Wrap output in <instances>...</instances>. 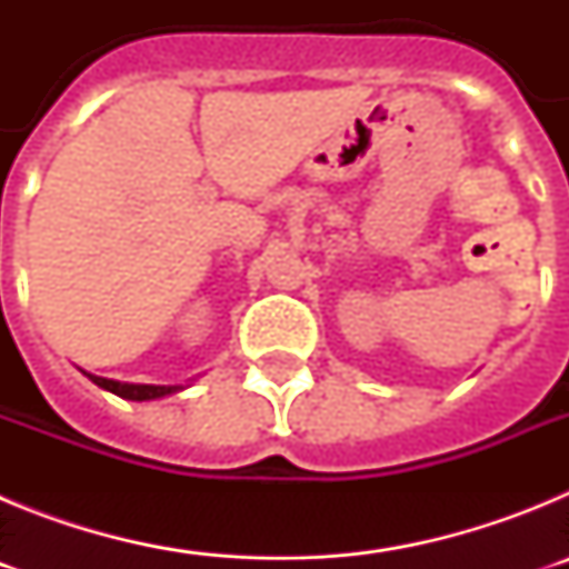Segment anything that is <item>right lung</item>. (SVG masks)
<instances>
[{"mask_svg": "<svg viewBox=\"0 0 569 569\" xmlns=\"http://www.w3.org/2000/svg\"><path fill=\"white\" fill-rule=\"evenodd\" d=\"M93 385H99L108 393H116L119 399H130V401H150V399H162V396L176 393V390H182V385H128V381H113V379H102V376L84 373Z\"/></svg>", "mask_w": 569, "mask_h": 569, "instance_id": "1", "label": "right lung"}]
</instances>
